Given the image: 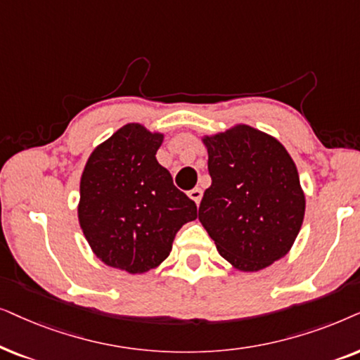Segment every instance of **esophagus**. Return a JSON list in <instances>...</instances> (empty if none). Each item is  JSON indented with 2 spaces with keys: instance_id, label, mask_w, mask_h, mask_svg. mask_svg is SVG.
<instances>
[{
  "instance_id": "1",
  "label": "esophagus",
  "mask_w": 360,
  "mask_h": 360,
  "mask_svg": "<svg viewBox=\"0 0 360 360\" xmlns=\"http://www.w3.org/2000/svg\"><path fill=\"white\" fill-rule=\"evenodd\" d=\"M188 195L191 199L194 200L195 204L199 205V202H200V199H202V189H199V188H194V189H191L189 193H188Z\"/></svg>"
}]
</instances>
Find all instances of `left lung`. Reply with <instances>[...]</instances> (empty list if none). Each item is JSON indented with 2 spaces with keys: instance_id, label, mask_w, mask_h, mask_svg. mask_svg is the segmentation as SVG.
<instances>
[{
  "instance_id": "1",
  "label": "left lung",
  "mask_w": 360,
  "mask_h": 360,
  "mask_svg": "<svg viewBox=\"0 0 360 360\" xmlns=\"http://www.w3.org/2000/svg\"><path fill=\"white\" fill-rule=\"evenodd\" d=\"M212 184L199 220L220 255L240 271H258L290 252L304 219L298 169L276 138L248 124L204 136Z\"/></svg>"
}]
</instances>
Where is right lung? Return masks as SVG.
<instances>
[{
    "label": "right lung",
    "instance_id": "add662e5",
    "mask_svg": "<svg viewBox=\"0 0 360 360\" xmlns=\"http://www.w3.org/2000/svg\"><path fill=\"white\" fill-rule=\"evenodd\" d=\"M162 133L128 123L98 145L80 177L79 224L105 265L131 275L165 262L198 207L156 160Z\"/></svg>",
    "mask_w": 360,
    "mask_h": 360
}]
</instances>
